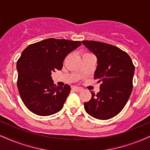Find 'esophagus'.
<instances>
[{
  "label": "esophagus",
  "mask_w": 150,
  "mask_h": 150,
  "mask_svg": "<svg viewBox=\"0 0 150 150\" xmlns=\"http://www.w3.org/2000/svg\"><path fill=\"white\" fill-rule=\"evenodd\" d=\"M71 89L73 90L74 91L80 92L81 90H82V88H79V87H76V86H73L71 88Z\"/></svg>",
  "instance_id": "34e87169"
}]
</instances>
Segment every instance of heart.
I'll return each mask as SVG.
<instances>
[{"mask_svg":"<svg viewBox=\"0 0 150 150\" xmlns=\"http://www.w3.org/2000/svg\"><path fill=\"white\" fill-rule=\"evenodd\" d=\"M90 55V53H84V54H83V55Z\"/></svg>","mask_w":150,"mask_h":150,"instance_id":"b5f03b06","label":"heart"}]
</instances>
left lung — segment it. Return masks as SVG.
<instances>
[{
	"instance_id": "obj_1",
	"label": "left lung",
	"mask_w": 150,
	"mask_h": 150,
	"mask_svg": "<svg viewBox=\"0 0 150 150\" xmlns=\"http://www.w3.org/2000/svg\"><path fill=\"white\" fill-rule=\"evenodd\" d=\"M82 44L97 57L94 79L101 83L100 91L97 95L91 92V99L84 103L85 110L96 119H110L121 112L129 100L134 65L126 52L111 44L95 41Z\"/></svg>"
}]
</instances>
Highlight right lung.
<instances>
[{
    "label": "right lung",
    "instance_id": "obj_1",
    "mask_svg": "<svg viewBox=\"0 0 150 150\" xmlns=\"http://www.w3.org/2000/svg\"><path fill=\"white\" fill-rule=\"evenodd\" d=\"M81 45L80 41L49 38L27 47L16 63L17 88L27 108L40 116L60 111L71 88L53 83L51 74L61 70L65 57Z\"/></svg>",
    "mask_w": 150,
    "mask_h": 150
}]
</instances>
